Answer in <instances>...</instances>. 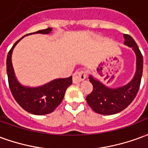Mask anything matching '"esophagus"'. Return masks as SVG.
I'll list each match as a JSON object with an SVG mask.
<instances>
[{
	"label": "esophagus",
	"instance_id": "1",
	"mask_svg": "<svg viewBox=\"0 0 148 148\" xmlns=\"http://www.w3.org/2000/svg\"><path fill=\"white\" fill-rule=\"evenodd\" d=\"M86 71H77L74 74H73V82L74 83H78L82 81H83L86 78Z\"/></svg>",
	"mask_w": 148,
	"mask_h": 148
}]
</instances>
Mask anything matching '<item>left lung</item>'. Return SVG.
Listing matches in <instances>:
<instances>
[{
  "mask_svg": "<svg viewBox=\"0 0 148 148\" xmlns=\"http://www.w3.org/2000/svg\"><path fill=\"white\" fill-rule=\"evenodd\" d=\"M124 44L132 47L136 55V71L133 78L127 85L118 88H109L97 80L92 75L89 76L93 90L86 97V101L93 111L99 114L112 115L120 112L132 102L140 89L143 74V55L136 42L129 35L124 34Z\"/></svg>",
  "mask_w": 148,
  "mask_h": 148,
  "instance_id": "8db88e82",
  "label": "left lung"
}]
</instances>
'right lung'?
<instances>
[{
    "mask_svg": "<svg viewBox=\"0 0 148 148\" xmlns=\"http://www.w3.org/2000/svg\"><path fill=\"white\" fill-rule=\"evenodd\" d=\"M51 27L39 30L33 33L49 34ZM24 38L15 42L7 56L6 66L9 88L16 102L25 110L35 115H45L51 113L58 107L64 97L66 90L72 84V76L66 78H58L39 87H28L22 86L16 79L12 63V54L13 49Z\"/></svg>",
    "mask_w": 148,
    "mask_h": 148,
    "instance_id": "add662e5",
    "label": "right lung"
}]
</instances>
